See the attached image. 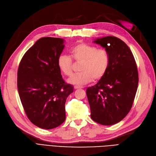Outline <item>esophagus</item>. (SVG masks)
<instances>
[{
    "label": "esophagus",
    "instance_id": "obj_1",
    "mask_svg": "<svg viewBox=\"0 0 156 156\" xmlns=\"http://www.w3.org/2000/svg\"><path fill=\"white\" fill-rule=\"evenodd\" d=\"M74 88L75 89H80V88H83V87H82V86H78V85H74Z\"/></svg>",
    "mask_w": 156,
    "mask_h": 156
}]
</instances>
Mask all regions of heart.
<instances>
[{
    "label": "heart",
    "mask_w": 156,
    "mask_h": 156,
    "mask_svg": "<svg viewBox=\"0 0 156 156\" xmlns=\"http://www.w3.org/2000/svg\"><path fill=\"white\" fill-rule=\"evenodd\" d=\"M70 56L75 62H82L80 66L82 73L73 75L68 80L69 83L74 85H82L91 82L93 79L98 80L102 78L109 66L108 51L94 45L78 43L71 49ZM71 58L66 55H61L57 60L59 71L67 76L73 74V62Z\"/></svg>",
    "instance_id": "1"
}]
</instances>
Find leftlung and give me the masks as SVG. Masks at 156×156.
<instances>
[{"instance_id":"1","label":"left lung","mask_w":156,"mask_h":156,"mask_svg":"<svg viewBox=\"0 0 156 156\" xmlns=\"http://www.w3.org/2000/svg\"><path fill=\"white\" fill-rule=\"evenodd\" d=\"M94 42L108 51L110 63L104 76L87 89L91 117L102 125H113L132 107L139 83L137 67L129 48L119 38L107 36Z\"/></svg>"}]
</instances>
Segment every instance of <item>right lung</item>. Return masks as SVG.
Instances as JSON below:
<instances>
[{"mask_svg": "<svg viewBox=\"0 0 156 156\" xmlns=\"http://www.w3.org/2000/svg\"><path fill=\"white\" fill-rule=\"evenodd\" d=\"M64 40L42 37L24 54L17 71V89L27 117L36 126L52 129L65 120L67 97L73 87L65 83L57 65Z\"/></svg>", "mask_w": 156, "mask_h": 156, "instance_id": "1", "label": "right lung"}]
</instances>
